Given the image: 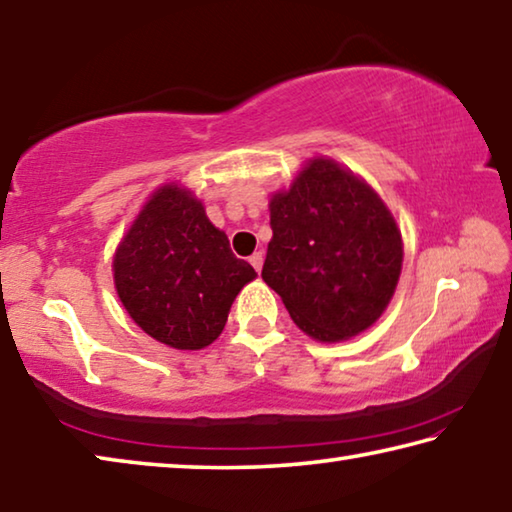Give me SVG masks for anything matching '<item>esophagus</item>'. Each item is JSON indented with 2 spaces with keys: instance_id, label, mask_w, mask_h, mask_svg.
<instances>
[{
  "instance_id": "esophagus-1",
  "label": "esophagus",
  "mask_w": 512,
  "mask_h": 512,
  "mask_svg": "<svg viewBox=\"0 0 512 512\" xmlns=\"http://www.w3.org/2000/svg\"><path fill=\"white\" fill-rule=\"evenodd\" d=\"M263 261H265L263 251H256V254H251V256H249V263H251V267H254L256 272H261V270H263Z\"/></svg>"
}]
</instances>
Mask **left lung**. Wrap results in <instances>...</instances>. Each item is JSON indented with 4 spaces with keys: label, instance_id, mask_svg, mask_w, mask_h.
<instances>
[{
    "label": "left lung",
    "instance_id": "obj_1",
    "mask_svg": "<svg viewBox=\"0 0 512 512\" xmlns=\"http://www.w3.org/2000/svg\"><path fill=\"white\" fill-rule=\"evenodd\" d=\"M263 281L301 331L340 342L379 320L395 295L404 242L383 199L331 158L317 156L270 199Z\"/></svg>",
    "mask_w": 512,
    "mask_h": 512
}]
</instances>
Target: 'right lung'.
Returning <instances> with one entry per match:
<instances>
[{"label": "right lung", "instance_id": "1", "mask_svg": "<svg viewBox=\"0 0 512 512\" xmlns=\"http://www.w3.org/2000/svg\"><path fill=\"white\" fill-rule=\"evenodd\" d=\"M113 279L142 331L167 347L195 351L217 340L233 299L256 272L233 256L226 233L190 190L165 183L117 247Z\"/></svg>", "mask_w": 512, "mask_h": 512}]
</instances>
